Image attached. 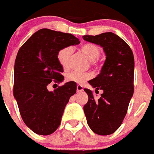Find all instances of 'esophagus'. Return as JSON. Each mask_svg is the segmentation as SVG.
I'll list each match as a JSON object with an SVG mask.
<instances>
[{
    "mask_svg": "<svg viewBox=\"0 0 154 154\" xmlns=\"http://www.w3.org/2000/svg\"><path fill=\"white\" fill-rule=\"evenodd\" d=\"M77 92H81V91H83V87H82L81 85H78L77 86Z\"/></svg>",
    "mask_w": 154,
    "mask_h": 154,
    "instance_id": "34e87169",
    "label": "esophagus"
}]
</instances>
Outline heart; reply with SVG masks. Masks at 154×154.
Instances as JSON below:
<instances>
[{
	"label": "heart",
	"mask_w": 154,
	"mask_h": 154,
	"mask_svg": "<svg viewBox=\"0 0 154 154\" xmlns=\"http://www.w3.org/2000/svg\"><path fill=\"white\" fill-rule=\"evenodd\" d=\"M81 51L84 55L91 61V65L97 66V59L101 55V49L98 45L92 43H88L82 45ZM72 54V48L70 47H66L60 49L57 54V59L59 64L63 68L69 66V59ZM91 74L89 73H80L77 71H71L66 76V80L68 82H74L77 84H82L85 81L91 79Z\"/></svg>",
	"instance_id": "heart-1"
}]
</instances>
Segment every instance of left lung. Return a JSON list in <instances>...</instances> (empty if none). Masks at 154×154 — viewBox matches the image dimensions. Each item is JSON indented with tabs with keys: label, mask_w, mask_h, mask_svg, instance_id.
Instances as JSON below:
<instances>
[{
	"label": "left lung",
	"mask_w": 154,
	"mask_h": 154,
	"mask_svg": "<svg viewBox=\"0 0 154 154\" xmlns=\"http://www.w3.org/2000/svg\"><path fill=\"white\" fill-rule=\"evenodd\" d=\"M83 39L100 45L106 55L100 73L88 81L95 92L103 90L100 98L95 99L91 90L84 89L88 95L84 106L87 123L97 135H111L123 122L134 92V55L129 45L111 32Z\"/></svg>",
	"instance_id": "obj_1"
}]
</instances>
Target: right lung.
<instances>
[{
    "label": "right lung",
    "instance_id": "1",
    "mask_svg": "<svg viewBox=\"0 0 154 154\" xmlns=\"http://www.w3.org/2000/svg\"><path fill=\"white\" fill-rule=\"evenodd\" d=\"M71 33L41 29L19 48L14 68L13 94L24 123L37 135L56 131L69 99L77 91L74 82H67L54 91L48 90L51 81L60 83L63 67L57 54L60 49L79 44ZM56 85V84H55Z\"/></svg>",
    "mask_w": 154,
    "mask_h": 154
}]
</instances>
